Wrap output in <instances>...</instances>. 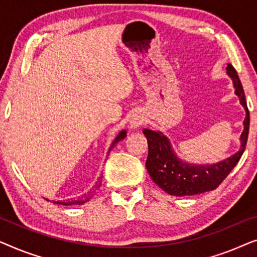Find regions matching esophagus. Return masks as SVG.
I'll use <instances>...</instances> for the list:
<instances>
[{
    "instance_id": "34e87169",
    "label": "esophagus",
    "mask_w": 257,
    "mask_h": 257,
    "mask_svg": "<svg viewBox=\"0 0 257 257\" xmlns=\"http://www.w3.org/2000/svg\"><path fill=\"white\" fill-rule=\"evenodd\" d=\"M143 122H144V118L142 117V115L133 114L131 120H130V125H131L132 128H137V127H139V126L142 125Z\"/></svg>"
}]
</instances>
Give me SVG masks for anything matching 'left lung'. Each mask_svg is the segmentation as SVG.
I'll use <instances>...</instances> for the list:
<instances>
[{
	"mask_svg": "<svg viewBox=\"0 0 257 257\" xmlns=\"http://www.w3.org/2000/svg\"><path fill=\"white\" fill-rule=\"evenodd\" d=\"M227 73L233 80L235 94L245 110L244 128L240 137L241 147L236 153L213 165H194L175 156L170 140L160 131L144 128L149 144L146 168L152 180L168 194L175 196L195 195L213 191L222 182L238 163L247 145L249 133V111L241 80L233 65H227Z\"/></svg>",
	"mask_w": 257,
	"mask_h": 257,
	"instance_id": "8db88e82",
	"label": "left lung"
}]
</instances>
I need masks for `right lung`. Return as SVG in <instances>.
<instances>
[{"mask_svg": "<svg viewBox=\"0 0 257 257\" xmlns=\"http://www.w3.org/2000/svg\"><path fill=\"white\" fill-rule=\"evenodd\" d=\"M125 137H126V131H125V130H122V131L119 132V135L117 136V138H115V139L113 140V143L111 144V146H110V150H108V152H110V151L112 150V147H113V146L115 145V144H117L118 142H120L121 139H124ZM100 184H101V179L99 178V180H98V182H97L96 189H98V187H99ZM93 192H94V191H93ZM89 199H90V196H89V198H85V199L80 198V199H77V200H68V201H57V202H56V203H58V205H64V206H72V205H83V203H85L86 201H89Z\"/></svg>", "mask_w": 257, "mask_h": 257, "instance_id": "add662e5", "label": "right lung"}]
</instances>
